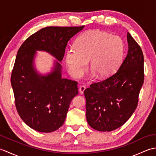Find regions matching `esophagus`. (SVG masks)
Here are the masks:
<instances>
[{
    "instance_id": "1",
    "label": "esophagus",
    "mask_w": 156,
    "mask_h": 156,
    "mask_svg": "<svg viewBox=\"0 0 156 156\" xmlns=\"http://www.w3.org/2000/svg\"><path fill=\"white\" fill-rule=\"evenodd\" d=\"M85 89H86L85 86H81V87H80V88H79V89H78L79 92H80V94H83L84 91L85 90Z\"/></svg>"
}]
</instances>
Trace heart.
<instances>
[{
  "mask_svg": "<svg viewBox=\"0 0 156 156\" xmlns=\"http://www.w3.org/2000/svg\"><path fill=\"white\" fill-rule=\"evenodd\" d=\"M123 51V41L120 37L100 30H90L78 38L75 48H69L66 52V64L69 74L79 78L90 61V68L98 77L106 78L117 69Z\"/></svg>",
  "mask_w": 156,
  "mask_h": 156,
  "instance_id": "1",
  "label": "heart"
}]
</instances>
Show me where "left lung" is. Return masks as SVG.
Instances as JSON below:
<instances>
[{"label": "left lung", "instance_id": "left-lung-1", "mask_svg": "<svg viewBox=\"0 0 156 156\" xmlns=\"http://www.w3.org/2000/svg\"><path fill=\"white\" fill-rule=\"evenodd\" d=\"M127 55L116 73L92 84L84 91L87 120L99 131L120 127L137 108L144 80V58L140 46L127 33Z\"/></svg>", "mask_w": 156, "mask_h": 156}]
</instances>
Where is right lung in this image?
Here are the masks:
<instances>
[{"label":"right lung","mask_w":156,"mask_h":156,"mask_svg":"<svg viewBox=\"0 0 156 156\" xmlns=\"http://www.w3.org/2000/svg\"><path fill=\"white\" fill-rule=\"evenodd\" d=\"M83 28H43L19 49L11 78L15 106L22 120L35 131L50 133L62 127L69 104L78 93L77 82L62 78L60 62L69 39ZM37 51L48 52L57 60L47 75L39 74L34 67Z\"/></svg>","instance_id":"1"}]
</instances>
